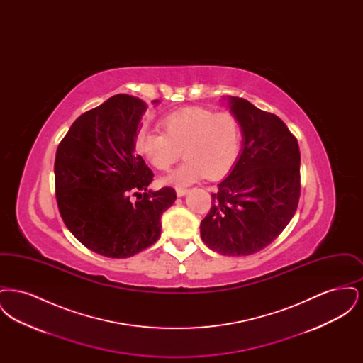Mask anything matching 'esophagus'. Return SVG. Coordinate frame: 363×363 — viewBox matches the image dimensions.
Returning a JSON list of instances; mask_svg holds the SVG:
<instances>
[{
  "mask_svg": "<svg viewBox=\"0 0 363 363\" xmlns=\"http://www.w3.org/2000/svg\"><path fill=\"white\" fill-rule=\"evenodd\" d=\"M188 191H189V190L184 189V188H177V189H175V193H177L178 197H184Z\"/></svg>",
  "mask_w": 363,
  "mask_h": 363,
  "instance_id": "34e87169",
  "label": "esophagus"
}]
</instances>
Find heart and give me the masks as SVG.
Listing matches in <instances>:
<instances>
[{
    "label": "heart",
    "instance_id": "b5f03b06",
    "mask_svg": "<svg viewBox=\"0 0 363 363\" xmlns=\"http://www.w3.org/2000/svg\"><path fill=\"white\" fill-rule=\"evenodd\" d=\"M164 133L145 132L140 151L156 170L167 172L184 155L186 160L163 181L185 186L204 177L218 179L231 170L241 147V126L231 113L188 107L163 118Z\"/></svg>",
    "mask_w": 363,
    "mask_h": 363
}]
</instances>
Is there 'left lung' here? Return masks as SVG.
Wrapping results in <instances>:
<instances>
[{
	"mask_svg": "<svg viewBox=\"0 0 363 363\" xmlns=\"http://www.w3.org/2000/svg\"><path fill=\"white\" fill-rule=\"evenodd\" d=\"M225 101L241 126V154L212 193L200 234L220 255L247 256L268 246L293 219L301 154L296 138L275 114L242 98Z\"/></svg>",
	"mask_w": 363,
	"mask_h": 363,
	"instance_id": "8db88e82",
	"label": "left lung"
}]
</instances>
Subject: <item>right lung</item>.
Returning <instances> with one entry per match:
<instances>
[{
  "label": "right lung",
  "mask_w": 363,
  "mask_h": 363,
  "mask_svg": "<svg viewBox=\"0 0 363 363\" xmlns=\"http://www.w3.org/2000/svg\"><path fill=\"white\" fill-rule=\"evenodd\" d=\"M145 110L144 101L117 94L82 114L57 148L55 196L62 220L104 257H132L154 245L160 218L177 199L173 188L148 189L154 174L135 152Z\"/></svg>",
  "instance_id": "right-lung-1"
}]
</instances>
